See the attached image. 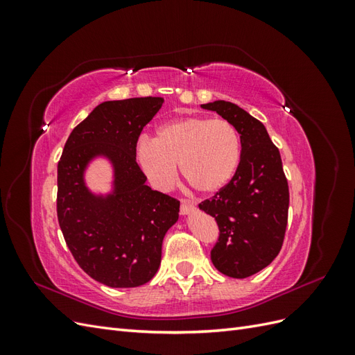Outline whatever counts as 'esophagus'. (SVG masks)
<instances>
[{"mask_svg": "<svg viewBox=\"0 0 355 355\" xmlns=\"http://www.w3.org/2000/svg\"><path fill=\"white\" fill-rule=\"evenodd\" d=\"M194 209H196V206L192 202H189L187 200L180 201V213L182 214H189L191 211H194Z\"/></svg>", "mask_w": 355, "mask_h": 355, "instance_id": "34e87169", "label": "esophagus"}]
</instances>
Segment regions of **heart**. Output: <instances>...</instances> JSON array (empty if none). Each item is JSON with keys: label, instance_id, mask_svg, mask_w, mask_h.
I'll return each mask as SVG.
<instances>
[{"label": "heart", "instance_id": "heart-1", "mask_svg": "<svg viewBox=\"0 0 355 355\" xmlns=\"http://www.w3.org/2000/svg\"><path fill=\"white\" fill-rule=\"evenodd\" d=\"M136 158L151 184L167 189L178 179V166L188 184L213 194L235 175L241 159L240 135L223 118L185 116L158 127L155 139L144 136Z\"/></svg>", "mask_w": 355, "mask_h": 355}]
</instances>
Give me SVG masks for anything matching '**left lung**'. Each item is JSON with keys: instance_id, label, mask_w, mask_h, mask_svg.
Here are the masks:
<instances>
[{"instance_id": "left-lung-1", "label": "left lung", "mask_w": 355, "mask_h": 355, "mask_svg": "<svg viewBox=\"0 0 355 355\" xmlns=\"http://www.w3.org/2000/svg\"><path fill=\"white\" fill-rule=\"evenodd\" d=\"M218 112L240 135L241 159L232 179L198 204L214 218L219 239L210 252L222 274L245 278L263 270L280 253L288 214V185L278 148L265 125L231 102L201 105Z\"/></svg>"}]
</instances>
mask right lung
<instances>
[{"label":"right lung","instance_id":"obj_1","mask_svg":"<svg viewBox=\"0 0 355 355\" xmlns=\"http://www.w3.org/2000/svg\"><path fill=\"white\" fill-rule=\"evenodd\" d=\"M163 98H132L96 106L69 135L58 164V219L63 239L93 280L110 287L148 283L161 263V245L179 218V201L153 191L136 163V145ZM96 156L114 167V191L94 196L83 170Z\"/></svg>","mask_w":355,"mask_h":355}]
</instances>
